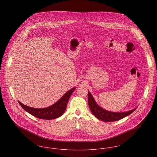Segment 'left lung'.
<instances>
[{
  "mask_svg": "<svg viewBox=\"0 0 157 157\" xmlns=\"http://www.w3.org/2000/svg\"><path fill=\"white\" fill-rule=\"evenodd\" d=\"M88 100V105L92 113L98 120L104 122H113L121 120L132 113L136 109L135 108L128 112H113L105 110L96 103L94 98L89 91Z\"/></svg>",
  "mask_w": 157,
  "mask_h": 157,
  "instance_id": "1",
  "label": "left lung"
}]
</instances>
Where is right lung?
Returning <instances> with one entry per match:
<instances>
[{
	"label": "right lung",
	"mask_w": 157,
	"mask_h": 157,
	"mask_svg": "<svg viewBox=\"0 0 157 157\" xmlns=\"http://www.w3.org/2000/svg\"><path fill=\"white\" fill-rule=\"evenodd\" d=\"M75 88H73L66 92L63 97L54 104L45 108H34L26 106L18 101L19 104L26 112L42 120H53L62 116L65 111L69 98Z\"/></svg>",
	"instance_id": "obj_1"
}]
</instances>
